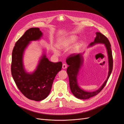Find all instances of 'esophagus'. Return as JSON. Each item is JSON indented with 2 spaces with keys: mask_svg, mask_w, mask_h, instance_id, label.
<instances>
[{
  "mask_svg": "<svg viewBox=\"0 0 124 124\" xmlns=\"http://www.w3.org/2000/svg\"><path fill=\"white\" fill-rule=\"evenodd\" d=\"M67 65L66 64H63V65H62V68L63 69H66L67 68Z\"/></svg>",
  "mask_w": 124,
  "mask_h": 124,
  "instance_id": "1",
  "label": "esophagus"
}]
</instances>
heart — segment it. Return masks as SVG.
<instances>
[{
	"label": "heart",
	"mask_w": 124,
	"mask_h": 124,
	"mask_svg": "<svg viewBox=\"0 0 124 124\" xmlns=\"http://www.w3.org/2000/svg\"><path fill=\"white\" fill-rule=\"evenodd\" d=\"M78 40V37L76 36H74V35H71V36H68L66 38H65L64 39H62L60 40L57 43V46L60 48V49H65L68 48H69L70 46H71L73 45ZM79 46H78L75 48H77ZM54 52L55 54H58V51L55 49V48L54 49Z\"/></svg>",
	"instance_id": "obj_1"
}]
</instances>
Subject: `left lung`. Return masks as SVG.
<instances>
[{"instance_id":"left-lung-1","label":"left lung","mask_w":124,"mask_h":124,"mask_svg":"<svg viewBox=\"0 0 124 124\" xmlns=\"http://www.w3.org/2000/svg\"><path fill=\"white\" fill-rule=\"evenodd\" d=\"M96 34V37L95 38L94 41L92 42L89 46H93L97 44H104L107 50L109 65V71L108 78L99 89L93 92H87L81 89L78 84V76L79 70L83 63L82 54H71L68 56L66 59V63L69 65L67 69V72L69 78L70 91L76 98L79 99L86 100L98 95L107 84L113 69V58L110 42L108 39L101 33L98 32Z\"/></svg>"}]
</instances>
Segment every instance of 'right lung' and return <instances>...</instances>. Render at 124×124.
<instances>
[{"instance_id": "add662e5", "label": "right lung", "mask_w": 124, "mask_h": 124, "mask_svg": "<svg viewBox=\"0 0 124 124\" xmlns=\"http://www.w3.org/2000/svg\"><path fill=\"white\" fill-rule=\"evenodd\" d=\"M42 36L39 28L28 29L16 42L12 52L13 78L22 94L35 101L43 100L48 96L54 78L62 67L61 62H50L43 54L36 70L32 73L26 72L23 64L24 51L31 41L39 40Z\"/></svg>"}]
</instances>
